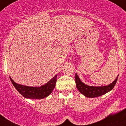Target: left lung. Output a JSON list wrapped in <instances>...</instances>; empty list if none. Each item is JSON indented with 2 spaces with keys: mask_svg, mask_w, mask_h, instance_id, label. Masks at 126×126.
I'll list each match as a JSON object with an SVG mask.
<instances>
[{
  "mask_svg": "<svg viewBox=\"0 0 126 126\" xmlns=\"http://www.w3.org/2000/svg\"><path fill=\"white\" fill-rule=\"evenodd\" d=\"M118 75L112 83L104 86H91L85 84L81 81L79 77L75 74V82L77 89L87 97L94 98L101 96L113 89L117 81Z\"/></svg>",
  "mask_w": 126,
  "mask_h": 126,
  "instance_id": "left-lung-1",
  "label": "left lung"
}]
</instances>
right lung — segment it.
I'll return each instance as SVG.
<instances>
[{
	"mask_svg": "<svg viewBox=\"0 0 126 126\" xmlns=\"http://www.w3.org/2000/svg\"><path fill=\"white\" fill-rule=\"evenodd\" d=\"M56 75L48 82L40 87H30L16 83L9 77L12 84L24 97L30 99H42L49 96L53 91L57 81Z\"/></svg>",
	"mask_w": 126,
	"mask_h": 126,
	"instance_id": "add662e5",
	"label": "right lung"
}]
</instances>
